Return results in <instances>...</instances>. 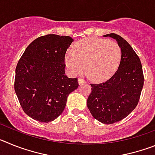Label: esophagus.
I'll return each mask as SVG.
<instances>
[{"mask_svg":"<svg viewBox=\"0 0 155 155\" xmlns=\"http://www.w3.org/2000/svg\"><path fill=\"white\" fill-rule=\"evenodd\" d=\"M84 82H85V81H84V79H82V78H79L78 79V84H83V83H84Z\"/></svg>","mask_w":155,"mask_h":155,"instance_id":"1","label":"esophagus"}]
</instances>
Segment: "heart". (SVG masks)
Here are the masks:
<instances>
[{"mask_svg": "<svg viewBox=\"0 0 155 155\" xmlns=\"http://www.w3.org/2000/svg\"><path fill=\"white\" fill-rule=\"evenodd\" d=\"M122 50L116 42L105 39L87 38L75 44L74 50H68L65 64L71 74H81L85 71L91 80L102 82L113 76L120 66Z\"/></svg>", "mask_w": 155, "mask_h": 155, "instance_id": "1", "label": "heart"}]
</instances>
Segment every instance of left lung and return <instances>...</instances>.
Segmentation results:
<instances>
[{"mask_svg": "<svg viewBox=\"0 0 155 155\" xmlns=\"http://www.w3.org/2000/svg\"><path fill=\"white\" fill-rule=\"evenodd\" d=\"M116 39L122 50L118 70L101 84H91L87 108L95 120L113 124L126 118L139 102L143 85V74L139 57L132 46L115 33L103 35Z\"/></svg>", "mask_w": 155, "mask_h": 155, "instance_id": "8db88e82", "label": "left lung"}]
</instances>
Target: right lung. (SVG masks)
Listing matches in <instances>:
<instances>
[{"label":"right lung","mask_w":155,"mask_h":155,"mask_svg":"<svg viewBox=\"0 0 155 155\" xmlns=\"http://www.w3.org/2000/svg\"><path fill=\"white\" fill-rule=\"evenodd\" d=\"M73 39L54 34L31 42L15 69V91L25 113L41 123L63 113L69 94L78 87V78L65 75V53Z\"/></svg>","instance_id":"1"}]
</instances>
